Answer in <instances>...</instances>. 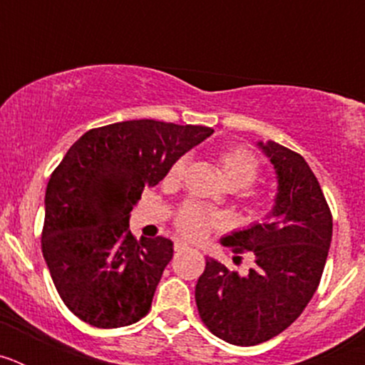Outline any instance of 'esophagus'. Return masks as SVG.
Segmentation results:
<instances>
[{"instance_id": "esophagus-1", "label": "esophagus", "mask_w": 365, "mask_h": 365, "mask_svg": "<svg viewBox=\"0 0 365 365\" xmlns=\"http://www.w3.org/2000/svg\"><path fill=\"white\" fill-rule=\"evenodd\" d=\"M173 248H175L177 254H180V252H185V250H188L190 247L186 243H182V241H175V247Z\"/></svg>"}]
</instances>
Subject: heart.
<instances>
[{
    "mask_svg": "<svg viewBox=\"0 0 365 365\" xmlns=\"http://www.w3.org/2000/svg\"><path fill=\"white\" fill-rule=\"evenodd\" d=\"M185 166L186 160L182 157L177 159L168 170L166 182H170V185L179 182L182 173H185ZM217 168L222 182L230 190L248 188L257 179V173H259L257 159L243 146H232L222 150L217 155ZM261 201L263 199H256V205H261ZM175 227L188 240H202L215 227V217L206 214L197 206H185L177 214Z\"/></svg>",
    "mask_w": 365,
    "mask_h": 365,
    "instance_id": "1",
    "label": "heart"
}]
</instances>
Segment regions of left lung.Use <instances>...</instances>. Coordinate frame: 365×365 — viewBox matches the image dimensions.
Returning a JSON list of instances; mask_svg holds the SVG:
<instances>
[{"instance_id":"8db88e82","label":"left lung","mask_w":365,"mask_h":365,"mask_svg":"<svg viewBox=\"0 0 365 365\" xmlns=\"http://www.w3.org/2000/svg\"><path fill=\"white\" fill-rule=\"evenodd\" d=\"M256 146L278 179L272 210L225 237L235 254L252 252L254 267L237 274L206 257L195 285L201 320L234 346L278 336L302 314L318 289L333 237L331 210L302 155L274 140H257Z\"/></svg>"}]
</instances>
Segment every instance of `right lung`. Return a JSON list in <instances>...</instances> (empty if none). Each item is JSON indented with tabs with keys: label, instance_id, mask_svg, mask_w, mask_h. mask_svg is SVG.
Here are the masks:
<instances>
[{
	"label": "right lung",
	"instance_id": "obj_1",
	"mask_svg": "<svg viewBox=\"0 0 365 365\" xmlns=\"http://www.w3.org/2000/svg\"><path fill=\"white\" fill-rule=\"evenodd\" d=\"M206 125L125 120L87 131L69 148L45 192L41 252L58 294L93 327L138 322L173 257L163 235L137 241L130 217L143 190L159 185Z\"/></svg>",
	"mask_w": 365,
	"mask_h": 365
}]
</instances>
